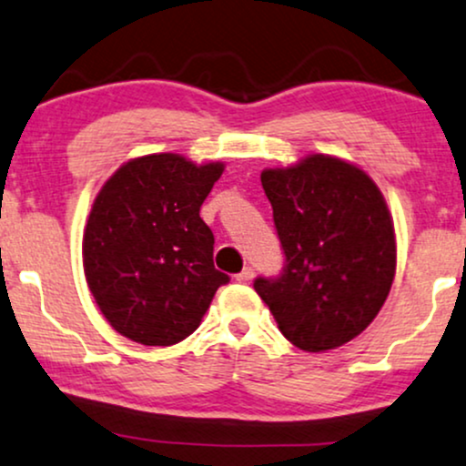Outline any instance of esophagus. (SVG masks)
<instances>
[{
  "label": "esophagus",
  "instance_id": "esophagus-1",
  "mask_svg": "<svg viewBox=\"0 0 466 466\" xmlns=\"http://www.w3.org/2000/svg\"><path fill=\"white\" fill-rule=\"evenodd\" d=\"M251 279H254V268L251 267H245L243 271L237 273V282H240V284H249Z\"/></svg>",
  "mask_w": 466,
  "mask_h": 466
}]
</instances>
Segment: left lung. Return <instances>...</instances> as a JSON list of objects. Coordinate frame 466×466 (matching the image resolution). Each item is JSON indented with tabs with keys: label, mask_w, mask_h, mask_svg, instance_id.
Masks as SVG:
<instances>
[{
	"label": "left lung",
	"mask_w": 466,
	"mask_h": 466,
	"mask_svg": "<svg viewBox=\"0 0 466 466\" xmlns=\"http://www.w3.org/2000/svg\"><path fill=\"white\" fill-rule=\"evenodd\" d=\"M287 265L256 293L295 347L328 351L369 328L397 267L395 228L378 184L351 162L310 154L260 173Z\"/></svg>",
	"instance_id": "8db88e82"
}]
</instances>
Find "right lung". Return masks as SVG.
Here are the masks:
<instances>
[{"label":"right lung","mask_w":466,"mask_h":466,"mask_svg":"<svg viewBox=\"0 0 466 466\" xmlns=\"http://www.w3.org/2000/svg\"><path fill=\"white\" fill-rule=\"evenodd\" d=\"M221 173L223 162L149 154L121 165L95 198L84 276L106 321L134 343L184 340L229 282L215 268V237L199 217Z\"/></svg>","instance_id":"right-lung-1"}]
</instances>
